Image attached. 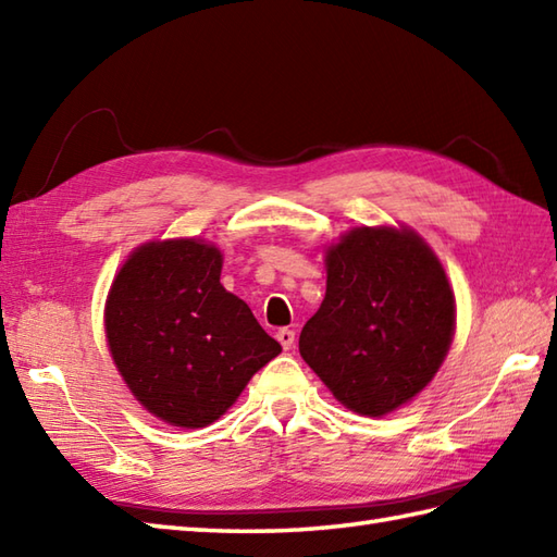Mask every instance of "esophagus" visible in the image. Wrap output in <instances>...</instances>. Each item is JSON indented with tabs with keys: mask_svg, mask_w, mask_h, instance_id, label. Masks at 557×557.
Wrapping results in <instances>:
<instances>
[{
	"mask_svg": "<svg viewBox=\"0 0 557 557\" xmlns=\"http://www.w3.org/2000/svg\"><path fill=\"white\" fill-rule=\"evenodd\" d=\"M275 337H277V342L282 345V349H292V347H294V330L280 327Z\"/></svg>",
	"mask_w": 557,
	"mask_h": 557,
	"instance_id": "34e87169",
	"label": "esophagus"
}]
</instances>
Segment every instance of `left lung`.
I'll return each mask as SVG.
<instances>
[{
	"instance_id": "1",
	"label": "left lung",
	"mask_w": 557,
	"mask_h": 557,
	"mask_svg": "<svg viewBox=\"0 0 557 557\" xmlns=\"http://www.w3.org/2000/svg\"><path fill=\"white\" fill-rule=\"evenodd\" d=\"M327 287L299 351L347 409L385 417L441 369L455 294L431 246L407 227H357L327 248Z\"/></svg>"
}]
</instances>
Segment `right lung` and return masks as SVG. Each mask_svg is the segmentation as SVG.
<instances>
[{
  "mask_svg": "<svg viewBox=\"0 0 557 557\" xmlns=\"http://www.w3.org/2000/svg\"><path fill=\"white\" fill-rule=\"evenodd\" d=\"M222 253L203 239L138 246L112 282L104 333L124 383L180 429L218 421L282 351L246 301L220 285Z\"/></svg>",
  "mask_w": 557,
  "mask_h": 557,
  "instance_id": "1",
  "label": "right lung"
}]
</instances>
